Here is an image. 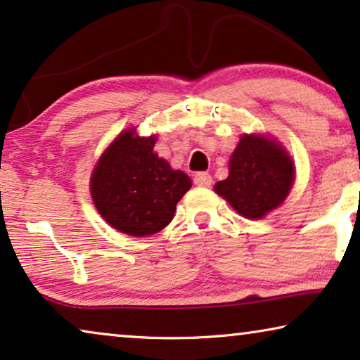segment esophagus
<instances>
[{"label": "esophagus", "instance_id": "obj_1", "mask_svg": "<svg viewBox=\"0 0 360 360\" xmlns=\"http://www.w3.org/2000/svg\"><path fill=\"white\" fill-rule=\"evenodd\" d=\"M193 181H195V185L206 188V186H211L212 176L207 174V172H198V174L195 175V179H193Z\"/></svg>", "mask_w": 360, "mask_h": 360}]
</instances>
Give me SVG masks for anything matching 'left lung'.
Segmentation results:
<instances>
[{
	"label": "left lung",
	"instance_id": "8db88e82",
	"mask_svg": "<svg viewBox=\"0 0 360 360\" xmlns=\"http://www.w3.org/2000/svg\"><path fill=\"white\" fill-rule=\"evenodd\" d=\"M294 174L292 159L276 139L243 134L229 160V176L214 190L240 216L262 219L288 198Z\"/></svg>",
	"mask_w": 360,
	"mask_h": 360
}]
</instances>
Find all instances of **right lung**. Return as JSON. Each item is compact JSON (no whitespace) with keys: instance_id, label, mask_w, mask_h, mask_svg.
I'll list each match as a JSON object with an SVG mask.
<instances>
[{"instance_id":"right-lung-1","label":"right lung","mask_w":360,"mask_h":360,"mask_svg":"<svg viewBox=\"0 0 360 360\" xmlns=\"http://www.w3.org/2000/svg\"><path fill=\"white\" fill-rule=\"evenodd\" d=\"M154 144L155 136L141 138L136 129H127L101 155L91 176L98 214L133 237L162 231L191 188L190 176L160 159Z\"/></svg>"}]
</instances>
